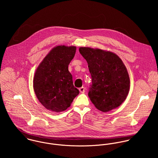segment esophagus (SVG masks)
<instances>
[{
    "mask_svg": "<svg viewBox=\"0 0 158 158\" xmlns=\"http://www.w3.org/2000/svg\"><path fill=\"white\" fill-rule=\"evenodd\" d=\"M85 90H86L85 87H81V88H80L79 89L80 92L81 93H82V94H83V93L85 92Z\"/></svg>",
    "mask_w": 158,
    "mask_h": 158,
    "instance_id": "esophagus-1",
    "label": "esophagus"
}]
</instances>
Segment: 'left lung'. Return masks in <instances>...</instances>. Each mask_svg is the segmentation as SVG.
<instances>
[{"label":"left lung","instance_id":"obj_1","mask_svg":"<svg viewBox=\"0 0 158 158\" xmlns=\"http://www.w3.org/2000/svg\"><path fill=\"white\" fill-rule=\"evenodd\" d=\"M80 54L88 64L92 85L88 95L100 111L108 112L119 106L130 90V78L121 59L110 52L80 47Z\"/></svg>","mask_w":158,"mask_h":158}]
</instances>
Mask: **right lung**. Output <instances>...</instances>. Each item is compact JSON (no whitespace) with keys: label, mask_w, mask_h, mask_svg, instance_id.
<instances>
[{"label":"right lung","mask_w":158,"mask_h":158,"mask_svg":"<svg viewBox=\"0 0 158 158\" xmlns=\"http://www.w3.org/2000/svg\"><path fill=\"white\" fill-rule=\"evenodd\" d=\"M75 52L76 47L57 46L36 70L34 90L40 103L48 110L56 113L66 110L79 94L68 70Z\"/></svg>","instance_id":"1"}]
</instances>
